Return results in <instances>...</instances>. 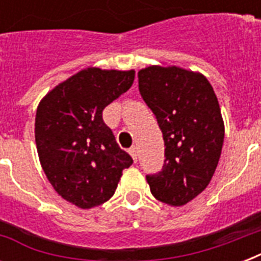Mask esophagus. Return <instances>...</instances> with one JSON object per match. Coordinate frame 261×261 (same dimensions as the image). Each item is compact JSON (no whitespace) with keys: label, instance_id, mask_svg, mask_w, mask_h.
<instances>
[{"label":"esophagus","instance_id":"esophagus-1","mask_svg":"<svg viewBox=\"0 0 261 261\" xmlns=\"http://www.w3.org/2000/svg\"><path fill=\"white\" fill-rule=\"evenodd\" d=\"M128 153H130L131 157H133V160H134V163H137V160H138V150H137V147L135 146L130 147Z\"/></svg>","mask_w":261,"mask_h":261}]
</instances>
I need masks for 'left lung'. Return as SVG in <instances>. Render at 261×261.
<instances>
[{
  "mask_svg": "<svg viewBox=\"0 0 261 261\" xmlns=\"http://www.w3.org/2000/svg\"><path fill=\"white\" fill-rule=\"evenodd\" d=\"M138 84L165 143L163 169L146 176L151 194L184 206L204 191L218 165L225 138L218 98L204 75L177 66L145 67Z\"/></svg>",
  "mask_w": 261,
  "mask_h": 261,
  "instance_id": "obj_1",
  "label": "left lung"
}]
</instances>
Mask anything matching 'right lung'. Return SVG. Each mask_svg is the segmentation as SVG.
<instances>
[{"label":"right lung","instance_id":"add662e5","mask_svg":"<svg viewBox=\"0 0 261 261\" xmlns=\"http://www.w3.org/2000/svg\"><path fill=\"white\" fill-rule=\"evenodd\" d=\"M134 70L88 67L50 90L39 102L35 141L48 181L65 200L92 208L115 194L133 164L102 120V110L130 89Z\"/></svg>","mask_w":261,"mask_h":261}]
</instances>
